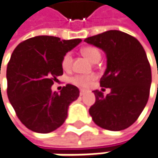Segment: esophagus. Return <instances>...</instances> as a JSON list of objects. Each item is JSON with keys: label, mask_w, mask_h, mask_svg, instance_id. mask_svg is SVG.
<instances>
[{"label": "esophagus", "mask_w": 158, "mask_h": 158, "mask_svg": "<svg viewBox=\"0 0 158 158\" xmlns=\"http://www.w3.org/2000/svg\"><path fill=\"white\" fill-rule=\"evenodd\" d=\"M86 94V90H84V89H81L80 91H79V95L80 96H84Z\"/></svg>", "instance_id": "1"}]
</instances>
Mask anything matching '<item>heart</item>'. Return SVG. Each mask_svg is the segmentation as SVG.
<instances>
[{"mask_svg": "<svg viewBox=\"0 0 158 158\" xmlns=\"http://www.w3.org/2000/svg\"><path fill=\"white\" fill-rule=\"evenodd\" d=\"M82 53L84 56H86L88 60L91 62L95 63L96 61L101 59V52L98 50L97 47L94 46H87L85 48L82 49ZM71 60H72V57H71V53L70 52H67L61 60V66L64 70H68L70 68L71 65ZM94 76H75L73 78H71L70 81L76 85L81 88H86L88 87L90 83V81L92 79H94Z\"/></svg>", "mask_w": 158, "mask_h": 158, "instance_id": "obj_1", "label": "heart"}]
</instances>
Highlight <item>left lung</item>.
Instances as JSON below:
<instances>
[{"label":"left lung","mask_w":158,"mask_h":158,"mask_svg":"<svg viewBox=\"0 0 158 158\" xmlns=\"http://www.w3.org/2000/svg\"><path fill=\"white\" fill-rule=\"evenodd\" d=\"M85 42L106 52V70L100 86L111 89L106 97L99 90L93 91L96 102L89 114L103 129H127L140 115L149 97L151 69L143 46L135 37L119 30L90 36Z\"/></svg>","instance_id":"left-lung-1"}]
</instances>
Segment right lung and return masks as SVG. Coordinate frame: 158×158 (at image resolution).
<instances>
[{"label": "right lung", "instance_id": "obj_1", "mask_svg": "<svg viewBox=\"0 0 158 158\" xmlns=\"http://www.w3.org/2000/svg\"><path fill=\"white\" fill-rule=\"evenodd\" d=\"M81 39L60 40L38 35L20 43L7 66V94L17 116L27 129L49 133L63 124L70 104L79 96V88L68 84L60 93L51 87L63 74V56Z\"/></svg>", "mask_w": 158, "mask_h": 158}]
</instances>
